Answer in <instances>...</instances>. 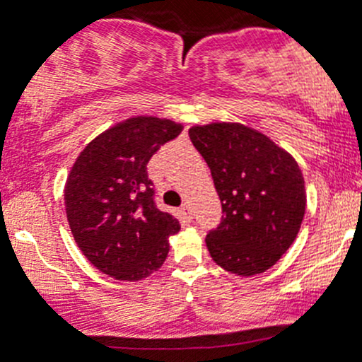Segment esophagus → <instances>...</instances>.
Returning <instances> with one entry per match:
<instances>
[{"instance_id":"34e87169","label":"esophagus","mask_w":362,"mask_h":362,"mask_svg":"<svg viewBox=\"0 0 362 362\" xmlns=\"http://www.w3.org/2000/svg\"><path fill=\"white\" fill-rule=\"evenodd\" d=\"M180 214H182V218L185 219V221H191V219H192V211H191V207H189V205H184V207L180 209Z\"/></svg>"}]
</instances>
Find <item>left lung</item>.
<instances>
[{"label": "left lung", "mask_w": 362, "mask_h": 362, "mask_svg": "<svg viewBox=\"0 0 362 362\" xmlns=\"http://www.w3.org/2000/svg\"><path fill=\"white\" fill-rule=\"evenodd\" d=\"M211 170L221 221L205 243L212 261L235 275L272 268L296 239L305 214L302 171L261 132L238 123L189 130Z\"/></svg>", "instance_id": "8db88e82"}]
</instances>
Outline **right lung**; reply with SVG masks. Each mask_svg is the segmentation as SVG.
Returning a JSON list of instances; mask_svg holds the SVG:
<instances>
[{
  "mask_svg": "<svg viewBox=\"0 0 362 362\" xmlns=\"http://www.w3.org/2000/svg\"><path fill=\"white\" fill-rule=\"evenodd\" d=\"M180 132L170 119L132 117L98 135L74 162L64 189L67 221L105 275L141 280L164 264L180 223L157 207L146 165Z\"/></svg>",
  "mask_w": 362,
  "mask_h": 362,
  "instance_id": "add662e5",
  "label": "right lung"
}]
</instances>
